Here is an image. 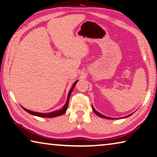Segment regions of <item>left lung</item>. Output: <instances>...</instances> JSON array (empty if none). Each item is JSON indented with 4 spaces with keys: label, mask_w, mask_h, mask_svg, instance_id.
<instances>
[{
    "label": "left lung",
    "mask_w": 157,
    "mask_h": 157,
    "mask_svg": "<svg viewBox=\"0 0 157 157\" xmlns=\"http://www.w3.org/2000/svg\"><path fill=\"white\" fill-rule=\"evenodd\" d=\"M92 110H93V112H94L96 114L98 115V117H101V118H103V119H114V118H110V117H108L104 116V115L101 114V113H99V112H97V110H95V109L94 108V107H93V106H92ZM132 114H130V115H128V116H126V117H123V118H126V117H128L131 116Z\"/></svg>",
    "instance_id": "1"
}]
</instances>
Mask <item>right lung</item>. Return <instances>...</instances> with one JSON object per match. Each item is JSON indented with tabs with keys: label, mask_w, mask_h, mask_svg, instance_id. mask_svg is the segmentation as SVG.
Here are the masks:
<instances>
[{
	"label": "right lung",
	"mask_w": 157,
	"mask_h": 157,
	"mask_svg": "<svg viewBox=\"0 0 157 157\" xmlns=\"http://www.w3.org/2000/svg\"><path fill=\"white\" fill-rule=\"evenodd\" d=\"M76 81L75 83L73 84L72 87H71V89L70 90V92L68 93V95H67V101H66V103L65 104V105L63 106V108L60 109V110H56V111H54V112H49V113H40V112H33L31 110H29V109L24 108L23 107H22L23 109L24 110H25L27 112H28V113L31 114L32 115H34V116H37V117H44V118H52V117H58V116H60V115H62L63 114L65 113L66 110H67V107H68V103H69V99H70V94L71 92H72V90L74 89V86H76V84L77 83Z\"/></svg>",
	"instance_id": "1"
}]
</instances>
